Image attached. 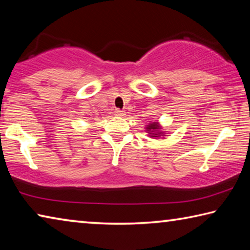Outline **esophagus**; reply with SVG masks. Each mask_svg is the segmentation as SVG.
<instances>
[{
  "label": "esophagus",
  "mask_w": 250,
  "mask_h": 250,
  "mask_svg": "<svg viewBox=\"0 0 250 250\" xmlns=\"http://www.w3.org/2000/svg\"><path fill=\"white\" fill-rule=\"evenodd\" d=\"M115 113H116V116H124V111H122V110H120V109H116Z\"/></svg>",
  "instance_id": "obj_1"
}]
</instances>
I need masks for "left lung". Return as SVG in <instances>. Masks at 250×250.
<instances>
[{
	"label": "left lung",
	"mask_w": 250,
	"mask_h": 250,
	"mask_svg": "<svg viewBox=\"0 0 250 250\" xmlns=\"http://www.w3.org/2000/svg\"><path fill=\"white\" fill-rule=\"evenodd\" d=\"M146 132L153 138H160L161 135H163L164 133L162 131H160L161 126L159 125L158 122H151V124H149V125H146Z\"/></svg>",
	"instance_id": "1"
}]
</instances>
